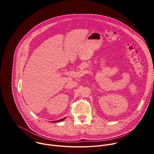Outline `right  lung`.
I'll use <instances>...</instances> for the list:
<instances>
[{
	"instance_id": "obj_1",
	"label": "right lung",
	"mask_w": 154,
	"mask_h": 154,
	"mask_svg": "<svg viewBox=\"0 0 154 154\" xmlns=\"http://www.w3.org/2000/svg\"><path fill=\"white\" fill-rule=\"evenodd\" d=\"M66 118V117H65V118H63V119H60V120H57V121H52V122H61V121H63V120H64Z\"/></svg>"
}]
</instances>
